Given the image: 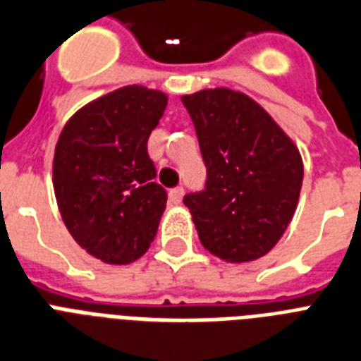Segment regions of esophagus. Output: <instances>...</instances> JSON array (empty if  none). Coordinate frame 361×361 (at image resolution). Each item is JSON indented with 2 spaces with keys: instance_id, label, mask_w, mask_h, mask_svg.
Listing matches in <instances>:
<instances>
[{
  "instance_id": "1",
  "label": "esophagus",
  "mask_w": 361,
  "mask_h": 361,
  "mask_svg": "<svg viewBox=\"0 0 361 361\" xmlns=\"http://www.w3.org/2000/svg\"><path fill=\"white\" fill-rule=\"evenodd\" d=\"M183 198V187H176V189H171L169 192V202H171L172 206H178Z\"/></svg>"
}]
</instances>
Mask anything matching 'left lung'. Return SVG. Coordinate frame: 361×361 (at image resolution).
I'll return each instance as SVG.
<instances>
[{"label": "left lung", "instance_id": "obj_1", "mask_svg": "<svg viewBox=\"0 0 361 361\" xmlns=\"http://www.w3.org/2000/svg\"><path fill=\"white\" fill-rule=\"evenodd\" d=\"M207 166L206 189L183 198L204 248L254 262L280 241L302 189L300 152L250 96L204 89L181 96Z\"/></svg>", "mask_w": 361, "mask_h": 361}]
</instances>
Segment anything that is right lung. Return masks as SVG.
I'll return each mask as SVG.
<instances>
[{"label":"right lung","instance_id":"right-lung-1","mask_svg":"<svg viewBox=\"0 0 361 361\" xmlns=\"http://www.w3.org/2000/svg\"><path fill=\"white\" fill-rule=\"evenodd\" d=\"M169 96L128 85L72 114L54 155V190L79 247L109 265L145 256L166 207L146 142Z\"/></svg>","mask_w":361,"mask_h":361}]
</instances>
